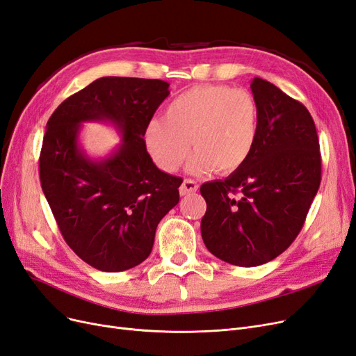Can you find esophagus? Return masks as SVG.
<instances>
[{
  "label": "esophagus",
  "mask_w": 356,
  "mask_h": 356,
  "mask_svg": "<svg viewBox=\"0 0 356 356\" xmlns=\"http://www.w3.org/2000/svg\"><path fill=\"white\" fill-rule=\"evenodd\" d=\"M198 183H196L195 180H191V179H185L181 183V186L179 188L180 191V195L185 196V195H189V193H195L196 191H198Z\"/></svg>",
  "instance_id": "obj_1"
}]
</instances>
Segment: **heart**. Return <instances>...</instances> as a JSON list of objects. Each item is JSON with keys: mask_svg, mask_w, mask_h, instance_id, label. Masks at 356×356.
<instances>
[{"mask_svg": "<svg viewBox=\"0 0 356 356\" xmlns=\"http://www.w3.org/2000/svg\"><path fill=\"white\" fill-rule=\"evenodd\" d=\"M257 99L245 89L198 85L171 101L164 118H152L145 129V145L155 164L176 171L188 163L193 175H230L251 156L258 136Z\"/></svg>", "mask_w": 356, "mask_h": 356, "instance_id": "1", "label": "heart"}]
</instances>
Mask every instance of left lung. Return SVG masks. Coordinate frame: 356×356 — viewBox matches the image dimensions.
Masks as SVG:
<instances>
[{
  "label": "left lung",
  "mask_w": 356,
  "mask_h": 356,
  "mask_svg": "<svg viewBox=\"0 0 356 356\" xmlns=\"http://www.w3.org/2000/svg\"><path fill=\"white\" fill-rule=\"evenodd\" d=\"M258 136L249 160L225 180L204 183L201 234L217 258L257 267L296 239L321 181V154L304 104L254 77ZM239 194V197H234Z\"/></svg>",
  "instance_id": "obj_1"
}]
</instances>
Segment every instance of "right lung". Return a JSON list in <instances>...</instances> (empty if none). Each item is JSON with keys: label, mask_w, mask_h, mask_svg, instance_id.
Returning a JSON list of instances; mask_svg holds the SVG:
<instances>
[{"label": "right lung", "mask_w": 356, "mask_h": 356, "mask_svg": "<svg viewBox=\"0 0 356 356\" xmlns=\"http://www.w3.org/2000/svg\"><path fill=\"white\" fill-rule=\"evenodd\" d=\"M158 79H97L63 101L47 123L39 156L45 198L64 241L97 270L134 268L152 251L158 222L179 202L181 177L158 168L145 129L170 95ZM111 122L124 140L102 161L78 145L81 123Z\"/></svg>", "instance_id": "1"}]
</instances>
